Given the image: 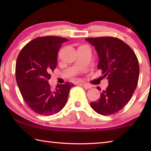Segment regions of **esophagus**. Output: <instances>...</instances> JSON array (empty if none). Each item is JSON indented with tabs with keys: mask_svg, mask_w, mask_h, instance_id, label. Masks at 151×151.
Returning <instances> with one entry per match:
<instances>
[{
	"mask_svg": "<svg viewBox=\"0 0 151 151\" xmlns=\"http://www.w3.org/2000/svg\"><path fill=\"white\" fill-rule=\"evenodd\" d=\"M80 84H81L83 86V87L86 88V89H88L92 87V86L91 85H89V84L87 83H80Z\"/></svg>",
	"mask_w": 151,
	"mask_h": 151,
	"instance_id": "34e87169",
	"label": "esophagus"
}]
</instances>
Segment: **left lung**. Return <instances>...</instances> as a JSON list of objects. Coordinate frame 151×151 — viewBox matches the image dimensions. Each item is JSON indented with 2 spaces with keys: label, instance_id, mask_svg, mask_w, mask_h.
I'll list each match as a JSON object with an SVG mask.
<instances>
[{
  "label": "left lung",
  "instance_id": "1",
  "mask_svg": "<svg viewBox=\"0 0 151 151\" xmlns=\"http://www.w3.org/2000/svg\"><path fill=\"white\" fill-rule=\"evenodd\" d=\"M94 46L99 58L98 68L109 85L98 101L91 103L94 111L102 115L114 114L126 106L136 89L139 65L132 48L116 37L86 38ZM99 91L100 88L97 87Z\"/></svg>",
  "mask_w": 151,
  "mask_h": 151
}]
</instances>
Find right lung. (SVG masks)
Listing matches in <instances>:
<instances>
[{
  "label": "right lung",
  "mask_w": 151,
  "mask_h": 151,
  "mask_svg": "<svg viewBox=\"0 0 151 151\" xmlns=\"http://www.w3.org/2000/svg\"><path fill=\"white\" fill-rule=\"evenodd\" d=\"M68 39L40 37L24 46L18 56L15 75L22 98L30 109L41 115L58 113L65 106L73 85L66 82L52 90L48 83L57 65L58 51Z\"/></svg>",
  "instance_id": "right-lung-1"
}]
</instances>
